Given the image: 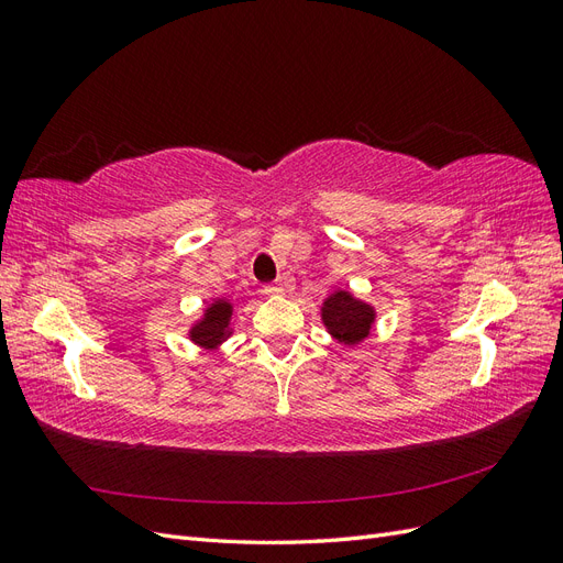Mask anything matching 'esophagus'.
Returning <instances> with one entry per match:
<instances>
[{
  "label": "esophagus",
  "mask_w": 563,
  "mask_h": 563,
  "mask_svg": "<svg viewBox=\"0 0 563 563\" xmlns=\"http://www.w3.org/2000/svg\"><path fill=\"white\" fill-rule=\"evenodd\" d=\"M263 294H265V296H282V294H284V286H282V284H267V286L263 288Z\"/></svg>",
  "instance_id": "obj_1"
}]
</instances>
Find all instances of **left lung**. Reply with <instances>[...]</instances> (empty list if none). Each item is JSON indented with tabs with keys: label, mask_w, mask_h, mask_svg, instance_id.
I'll use <instances>...</instances> for the list:
<instances>
[{
	"label": "left lung",
	"mask_w": 563,
	"mask_h": 563,
	"mask_svg": "<svg viewBox=\"0 0 563 563\" xmlns=\"http://www.w3.org/2000/svg\"><path fill=\"white\" fill-rule=\"evenodd\" d=\"M321 321L338 343L360 345L371 333L376 310L350 291H333L321 305Z\"/></svg>",
	"instance_id": "8db88e82"
}]
</instances>
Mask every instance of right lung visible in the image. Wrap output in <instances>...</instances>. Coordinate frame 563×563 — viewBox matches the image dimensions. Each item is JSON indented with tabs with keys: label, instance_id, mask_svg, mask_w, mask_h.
Masks as SVG:
<instances>
[{
	"label": "right lung",
	"instance_id": "add662e5",
	"mask_svg": "<svg viewBox=\"0 0 563 563\" xmlns=\"http://www.w3.org/2000/svg\"><path fill=\"white\" fill-rule=\"evenodd\" d=\"M232 302L225 298L213 300L207 310H203L201 319L192 323L190 329V340L195 345L203 350H216L220 343L232 335Z\"/></svg>",
	"mask_w": 563,
	"mask_h": 563
}]
</instances>
